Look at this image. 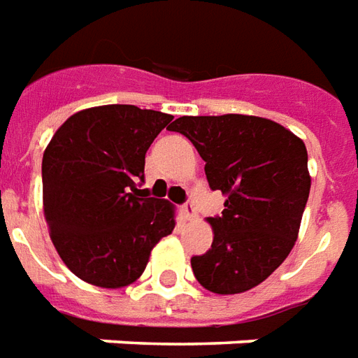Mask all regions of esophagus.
Here are the masks:
<instances>
[{"instance_id":"1","label":"esophagus","mask_w":358,"mask_h":358,"mask_svg":"<svg viewBox=\"0 0 358 358\" xmlns=\"http://www.w3.org/2000/svg\"><path fill=\"white\" fill-rule=\"evenodd\" d=\"M181 210H183V215L187 220H194V217H196V208H194V202H192V200H187L183 206H181Z\"/></svg>"}]
</instances>
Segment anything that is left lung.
Listing matches in <instances>:
<instances>
[{"mask_svg":"<svg viewBox=\"0 0 358 358\" xmlns=\"http://www.w3.org/2000/svg\"><path fill=\"white\" fill-rule=\"evenodd\" d=\"M169 131L191 141L210 189L227 196L208 220L212 248L191 258L194 278L220 295L256 287L295 245L310 192L305 143L275 121L237 113L185 115Z\"/></svg>","mask_w":358,"mask_h":358,"instance_id":"obj_1","label":"left lung"}]
</instances>
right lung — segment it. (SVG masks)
I'll list each match as a JSON object with an SVG mask.
<instances>
[{"label":"right lung","mask_w":358,"mask_h":358,"mask_svg":"<svg viewBox=\"0 0 358 358\" xmlns=\"http://www.w3.org/2000/svg\"><path fill=\"white\" fill-rule=\"evenodd\" d=\"M171 119L136 106H100L71 115L48 144L42 189L50 237L86 283H133L156 243L173 231L171 204L141 189L146 150Z\"/></svg>","instance_id":"obj_1"}]
</instances>
